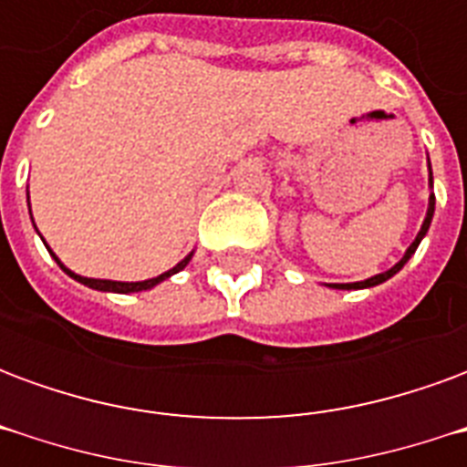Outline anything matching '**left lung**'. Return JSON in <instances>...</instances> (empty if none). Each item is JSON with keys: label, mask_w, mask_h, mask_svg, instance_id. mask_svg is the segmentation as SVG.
<instances>
[{"label": "left lung", "mask_w": 467, "mask_h": 467, "mask_svg": "<svg viewBox=\"0 0 467 467\" xmlns=\"http://www.w3.org/2000/svg\"><path fill=\"white\" fill-rule=\"evenodd\" d=\"M431 182H432V172H431ZM432 213H435V194H431V204H428V214H425V223H422L420 227V233H418V237H415V243L408 247V253L402 254V260L395 267H390L388 273H380V275H375V277H370V280H362V283H352V285H335L337 290H362V287H372V285H380L385 283V280H390L392 275L395 273H400L402 270V265L408 263L410 260V254L418 250V244H420V240L425 237V233H428V227H431V220H432Z\"/></svg>", "instance_id": "1"}]
</instances>
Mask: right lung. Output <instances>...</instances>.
<instances>
[{
  "label": "right lung",
  "instance_id": "obj_1",
  "mask_svg": "<svg viewBox=\"0 0 467 467\" xmlns=\"http://www.w3.org/2000/svg\"><path fill=\"white\" fill-rule=\"evenodd\" d=\"M49 253H52V250H49ZM52 257H55V260H57L55 253H52ZM190 257H192V254H190ZM190 257H184L182 263L174 265L172 270H167V273L160 275V277H152V280H144V283H115V280H92V277H82V275H75V273H72V270H67L65 265L59 263V260H57V265H59V267H62V270H65V273L69 275V277H75L77 283L87 285V287H92V290H105V293H140V290H150V287H154V285H157V283H162V280H167L170 275L180 273L184 265L190 263Z\"/></svg>",
  "mask_w": 467,
  "mask_h": 467
}]
</instances>
